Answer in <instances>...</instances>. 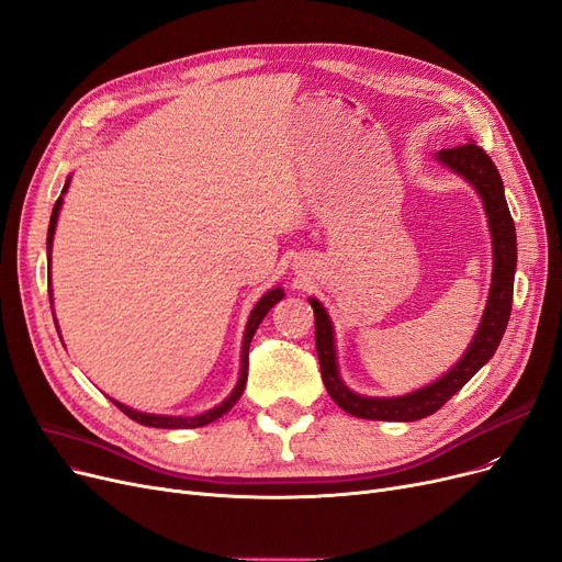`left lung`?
Listing matches in <instances>:
<instances>
[{"label": "left lung", "instance_id": "left-lung-1", "mask_svg": "<svg viewBox=\"0 0 562 562\" xmlns=\"http://www.w3.org/2000/svg\"><path fill=\"white\" fill-rule=\"evenodd\" d=\"M438 162L452 169L454 175L467 179L482 198L486 217H490V232H492V246H494V273H492V289L490 301H486L480 328L471 341L467 353L454 368L438 381L408 393L402 397H362L356 395L339 379L337 362H335V337L333 324L328 319V312L324 305L310 299L314 310V337H316V356L322 364V379L328 390L333 402L345 408L356 418L364 420H395V423H411L431 416L441 408L452 395L467 385L482 364L490 362L496 353L503 333L509 322L512 312V294H515V268H517V232L515 221H512L503 179L494 160L482 151L480 146L469 139L463 144L450 146L436 154Z\"/></svg>", "mask_w": 562, "mask_h": 562}]
</instances>
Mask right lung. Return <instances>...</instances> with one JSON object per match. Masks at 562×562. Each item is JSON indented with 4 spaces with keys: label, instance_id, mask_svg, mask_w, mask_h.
<instances>
[{
    "label": "right lung",
    "instance_id": "1",
    "mask_svg": "<svg viewBox=\"0 0 562 562\" xmlns=\"http://www.w3.org/2000/svg\"><path fill=\"white\" fill-rule=\"evenodd\" d=\"M68 183H70V177L66 179L64 183V190L59 194V200L55 202V209H53V215H50V227H47V257H50V250H53V238H55V227H57V217H59V209H61V202H64V194L68 190ZM47 294H53V291H47ZM284 299V291L278 286V289H271L268 291L266 296L259 299V303L255 305V310L250 312V319H248V326H246V335H243V351H240V374H238V383L236 387L232 390V395L223 402L213 406L211 411L202 413V416H192V418H183V416H154V413H142V411H135V408H128L126 404H121L116 400H112L116 404V408H121L126 413V416L144 427H158V429H192V427H204L217 418H223L225 413L238 402V397L243 395V390H246V381H248V351H250V341H252V335L257 333L259 324L263 316L268 314V310H271L276 303H280ZM53 301V299H50Z\"/></svg>",
    "mask_w": 562,
    "mask_h": 562
}]
</instances>
